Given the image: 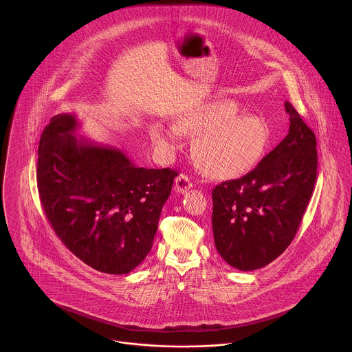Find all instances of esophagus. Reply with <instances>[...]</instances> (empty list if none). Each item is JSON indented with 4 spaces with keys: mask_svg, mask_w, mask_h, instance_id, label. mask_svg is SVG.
Listing matches in <instances>:
<instances>
[{
    "mask_svg": "<svg viewBox=\"0 0 352 352\" xmlns=\"http://www.w3.org/2000/svg\"><path fill=\"white\" fill-rule=\"evenodd\" d=\"M193 186V182L192 179L186 175V174H179L177 178H175V190L178 193H186L190 188Z\"/></svg>",
    "mask_w": 352,
    "mask_h": 352,
    "instance_id": "1",
    "label": "esophagus"
}]
</instances>
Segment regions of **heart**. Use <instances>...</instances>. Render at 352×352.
Instances as JSON below:
<instances>
[{"mask_svg": "<svg viewBox=\"0 0 352 352\" xmlns=\"http://www.w3.org/2000/svg\"><path fill=\"white\" fill-rule=\"evenodd\" d=\"M182 133L195 135L193 155L213 178L228 179L247 173L262 157L269 132L259 118L240 113L231 100L216 98L186 111L175 125L153 122L150 136L157 150L171 155L182 146Z\"/></svg>", "mask_w": 352, "mask_h": 352, "instance_id": "b5f03b06", "label": "heart"}]
</instances>
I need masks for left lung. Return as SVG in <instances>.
I'll use <instances>...</instances> for the list:
<instances>
[{
    "label": "left lung",
    "instance_id": "8db88e82",
    "mask_svg": "<svg viewBox=\"0 0 352 352\" xmlns=\"http://www.w3.org/2000/svg\"><path fill=\"white\" fill-rule=\"evenodd\" d=\"M285 109L290 120L286 138L248 174L212 192L214 245L241 272L269 265L289 247L312 197L316 136L290 102Z\"/></svg>",
    "mask_w": 352,
    "mask_h": 352
}]
</instances>
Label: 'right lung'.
Listing matches in <instances>:
<instances>
[{
	"instance_id": "1",
	"label": "right lung",
	"mask_w": 352,
	"mask_h": 352,
	"mask_svg": "<svg viewBox=\"0 0 352 352\" xmlns=\"http://www.w3.org/2000/svg\"><path fill=\"white\" fill-rule=\"evenodd\" d=\"M78 121L51 118L39 143L38 190L62 243L97 272L128 274L153 248L171 168L138 167L122 151L77 138Z\"/></svg>"
}]
</instances>
